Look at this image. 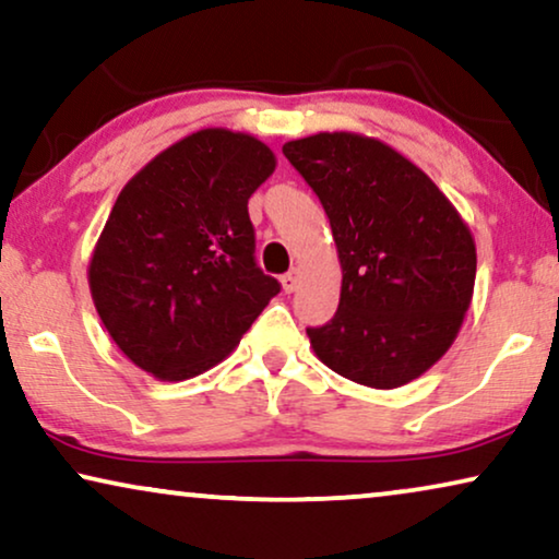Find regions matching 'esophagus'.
Segmentation results:
<instances>
[{"label":"esophagus","mask_w":559,"mask_h":559,"mask_svg":"<svg viewBox=\"0 0 559 559\" xmlns=\"http://www.w3.org/2000/svg\"><path fill=\"white\" fill-rule=\"evenodd\" d=\"M299 284H301V275H299V271H296V267H294V271H288L284 278H281V286H284L286 294H294L296 288H299Z\"/></svg>","instance_id":"34e87169"}]
</instances>
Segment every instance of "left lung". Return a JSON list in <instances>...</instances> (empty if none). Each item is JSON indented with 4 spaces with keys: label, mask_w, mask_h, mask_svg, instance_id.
Returning <instances> with one entry per match:
<instances>
[{
    "label": "left lung",
    "mask_w": 559,
    "mask_h": 559,
    "mask_svg": "<svg viewBox=\"0 0 559 559\" xmlns=\"http://www.w3.org/2000/svg\"><path fill=\"white\" fill-rule=\"evenodd\" d=\"M330 217L340 307L307 334L319 360L370 389H399L455 342L475 286V240L450 199L376 138L319 132L284 145Z\"/></svg>",
    "instance_id": "1"
}]
</instances>
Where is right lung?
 Returning a JSON list of instances; mask_svg holds the SVG:
<instances>
[{
  "label": "right lung",
  "instance_id": "right-lung-1",
  "mask_svg": "<svg viewBox=\"0 0 559 559\" xmlns=\"http://www.w3.org/2000/svg\"><path fill=\"white\" fill-rule=\"evenodd\" d=\"M275 170L258 138L199 130L119 191L88 263L117 347L160 381L225 360L281 284L255 263L248 199Z\"/></svg>",
  "mask_w": 559,
  "mask_h": 559
}]
</instances>
